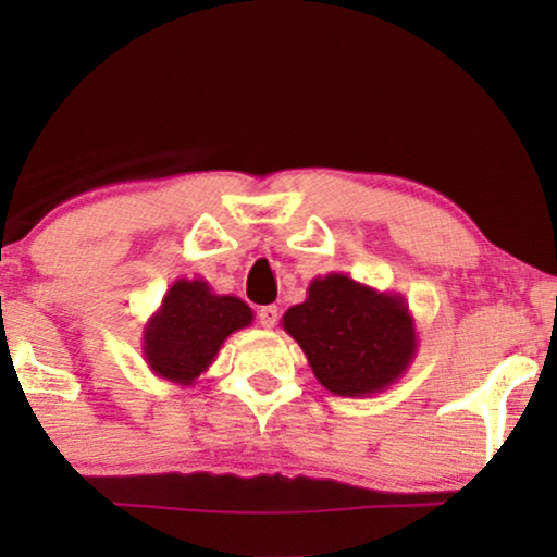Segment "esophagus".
<instances>
[{"mask_svg":"<svg viewBox=\"0 0 557 557\" xmlns=\"http://www.w3.org/2000/svg\"><path fill=\"white\" fill-rule=\"evenodd\" d=\"M258 322H261V326H265V330L276 326V322H278V307H261V309H258Z\"/></svg>","mask_w":557,"mask_h":557,"instance_id":"obj_1","label":"esophagus"}]
</instances>
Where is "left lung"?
<instances>
[{
  "label": "left lung",
  "mask_w": 557,
  "mask_h": 557,
  "mask_svg": "<svg viewBox=\"0 0 557 557\" xmlns=\"http://www.w3.org/2000/svg\"><path fill=\"white\" fill-rule=\"evenodd\" d=\"M326 391L345 398L383 393L418 352L416 319L400 294L377 292L347 273L317 276L307 299L281 317Z\"/></svg>",
  "instance_id": "obj_1"
}]
</instances>
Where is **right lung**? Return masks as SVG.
I'll return each instance as SVG.
<instances>
[{
    "instance_id": "right-lung-1",
    "label": "right lung",
    "mask_w": 557,
    "mask_h": 557,
    "mask_svg": "<svg viewBox=\"0 0 557 557\" xmlns=\"http://www.w3.org/2000/svg\"><path fill=\"white\" fill-rule=\"evenodd\" d=\"M248 324L253 311L238 296L215 294L202 278H177L144 324V360L157 377L189 387Z\"/></svg>"
}]
</instances>
